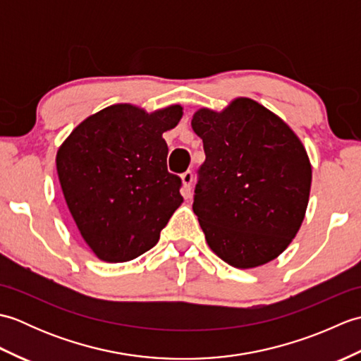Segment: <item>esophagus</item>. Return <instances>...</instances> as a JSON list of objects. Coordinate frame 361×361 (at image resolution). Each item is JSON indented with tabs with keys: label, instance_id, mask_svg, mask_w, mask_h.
Segmentation results:
<instances>
[{
	"label": "esophagus",
	"instance_id": "34e87169",
	"mask_svg": "<svg viewBox=\"0 0 361 361\" xmlns=\"http://www.w3.org/2000/svg\"><path fill=\"white\" fill-rule=\"evenodd\" d=\"M192 180L194 175L190 171L181 173V181H183V192H185V197L190 195V186H192Z\"/></svg>",
	"mask_w": 361,
	"mask_h": 361
}]
</instances>
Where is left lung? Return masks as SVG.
I'll use <instances>...</instances> for the list:
<instances>
[{
  "mask_svg": "<svg viewBox=\"0 0 361 361\" xmlns=\"http://www.w3.org/2000/svg\"><path fill=\"white\" fill-rule=\"evenodd\" d=\"M190 124L206 155L192 209L209 248L242 270L270 262L295 239L307 209L312 166L302 142L248 97L220 113L200 109Z\"/></svg>",
  "mask_w": 361,
  "mask_h": 361,
  "instance_id": "obj_1",
  "label": "left lung"
}]
</instances>
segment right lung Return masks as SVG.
Returning a JSON list of instances; mask_svg holds the SVG:
<instances>
[{
    "label": "right lung",
    "mask_w": 361,
    "mask_h": 361,
    "mask_svg": "<svg viewBox=\"0 0 361 361\" xmlns=\"http://www.w3.org/2000/svg\"><path fill=\"white\" fill-rule=\"evenodd\" d=\"M181 116V105L147 113L116 104L82 121L59 147L68 209L101 260L127 262L155 247L183 203L181 178L167 171L163 140Z\"/></svg>",
    "instance_id": "1"
}]
</instances>
